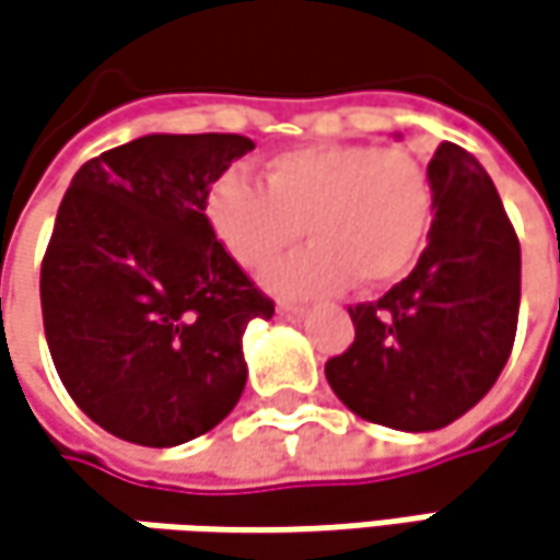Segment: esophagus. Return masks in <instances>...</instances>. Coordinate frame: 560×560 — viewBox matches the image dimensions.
<instances>
[{"instance_id": "34e87169", "label": "esophagus", "mask_w": 560, "mask_h": 560, "mask_svg": "<svg viewBox=\"0 0 560 560\" xmlns=\"http://www.w3.org/2000/svg\"><path fill=\"white\" fill-rule=\"evenodd\" d=\"M279 316H284V319H304L307 307L304 304H279Z\"/></svg>"}]
</instances>
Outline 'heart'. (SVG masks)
<instances>
[{
    "label": "heart",
    "mask_w": 560,
    "mask_h": 560,
    "mask_svg": "<svg viewBox=\"0 0 560 560\" xmlns=\"http://www.w3.org/2000/svg\"><path fill=\"white\" fill-rule=\"evenodd\" d=\"M431 212V177L411 151L342 142L281 151L266 164V186L228 171L206 192L209 228L241 269H266L301 231L311 237L266 272V284L291 298L402 279Z\"/></svg>",
    "instance_id": "1"
}]
</instances>
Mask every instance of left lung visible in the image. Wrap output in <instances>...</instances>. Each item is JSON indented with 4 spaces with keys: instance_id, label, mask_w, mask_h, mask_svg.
Segmentation results:
<instances>
[{
    "instance_id": "1",
    "label": "left lung",
    "mask_w": 560,
    "mask_h": 560,
    "mask_svg": "<svg viewBox=\"0 0 560 560\" xmlns=\"http://www.w3.org/2000/svg\"><path fill=\"white\" fill-rule=\"evenodd\" d=\"M434 221L409 279L348 307L354 342L326 361L364 421L438 431L501 377L520 313V241L485 167L444 142L428 164Z\"/></svg>"
}]
</instances>
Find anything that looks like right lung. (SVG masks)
<instances>
[{
    "label": "right lung",
    "instance_id": "right-lung-1",
    "mask_svg": "<svg viewBox=\"0 0 560 560\" xmlns=\"http://www.w3.org/2000/svg\"><path fill=\"white\" fill-rule=\"evenodd\" d=\"M247 136H142L91 158L40 269L44 332L75 406L119 441L177 446L247 386L244 332L276 304L224 253L206 192Z\"/></svg>",
    "mask_w": 560,
    "mask_h": 560
}]
</instances>
